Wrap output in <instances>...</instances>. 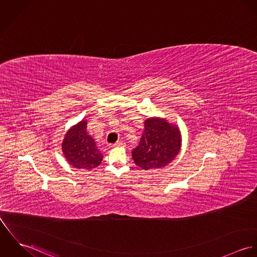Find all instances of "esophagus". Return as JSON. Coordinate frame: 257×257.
<instances>
[{
    "mask_svg": "<svg viewBox=\"0 0 257 257\" xmlns=\"http://www.w3.org/2000/svg\"><path fill=\"white\" fill-rule=\"evenodd\" d=\"M113 147H124V143H123V142H121V141H118V142H116V143H114V144H113Z\"/></svg>",
    "mask_w": 257,
    "mask_h": 257,
    "instance_id": "34e87169",
    "label": "esophagus"
}]
</instances>
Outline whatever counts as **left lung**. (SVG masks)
<instances>
[{
	"instance_id": "obj_1",
	"label": "left lung",
	"mask_w": 257,
	"mask_h": 257,
	"mask_svg": "<svg viewBox=\"0 0 257 257\" xmlns=\"http://www.w3.org/2000/svg\"><path fill=\"white\" fill-rule=\"evenodd\" d=\"M180 147V132L175 125L162 118H147L140 145L133 150V159L146 170L161 168L176 157Z\"/></svg>"
}]
</instances>
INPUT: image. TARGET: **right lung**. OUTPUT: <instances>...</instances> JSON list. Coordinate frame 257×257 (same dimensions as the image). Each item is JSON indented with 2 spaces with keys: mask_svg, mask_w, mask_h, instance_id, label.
Here are the masks:
<instances>
[{
  "mask_svg": "<svg viewBox=\"0 0 257 257\" xmlns=\"http://www.w3.org/2000/svg\"><path fill=\"white\" fill-rule=\"evenodd\" d=\"M62 150L69 164L78 169L91 170L99 166L103 159L95 141L87 133L86 120H81L67 132Z\"/></svg>",
  "mask_w": 257,
  "mask_h": 257,
  "instance_id": "obj_1",
  "label": "right lung"
}]
</instances>
